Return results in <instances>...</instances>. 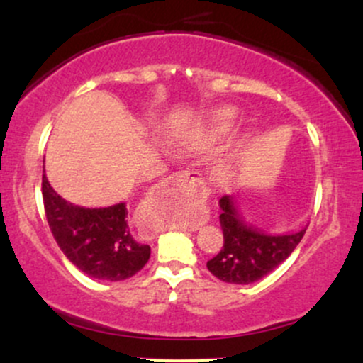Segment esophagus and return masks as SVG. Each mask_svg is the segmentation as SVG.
Wrapping results in <instances>:
<instances>
[{
	"mask_svg": "<svg viewBox=\"0 0 363 363\" xmlns=\"http://www.w3.org/2000/svg\"><path fill=\"white\" fill-rule=\"evenodd\" d=\"M170 182L182 189L187 198L193 199L194 203H201L205 199V182L198 172H189V170H181L170 176Z\"/></svg>",
	"mask_w": 363,
	"mask_h": 363,
	"instance_id": "1",
	"label": "esophagus"
}]
</instances>
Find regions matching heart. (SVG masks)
<instances>
[{"mask_svg": "<svg viewBox=\"0 0 363 363\" xmlns=\"http://www.w3.org/2000/svg\"><path fill=\"white\" fill-rule=\"evenodd\" d=\"M239 123V114L235 109H220L216 111L206 123L201 126L189 129L177 136L176 147L184 153H199L215 147L220 141L234 133ZM235 176V164L232 160H225L215 169L213 179L218 184H228Z\"/></svg>", "mask_w": 363, "mask_h": 363, "instance_id": "obj_1", "label": "heart"}]
</instances>
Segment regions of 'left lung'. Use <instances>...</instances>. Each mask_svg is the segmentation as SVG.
Here are the masks:
<instances>
[{
  "label": "left lung",
  "instance_id": "8db88e82",
  "mask_svg": "<svg viewBox=\"0 0 363 363\" xmlns=\"http://www.w3.org/2000/svg\"><path fill=\"white\" fill-rule=\"evenodd\" d=\"M223 247L206 262L211 274L225 283L249 285L280 266L302 240L306 228L294 234L269 235L242 220L232 196L220 198Z\"/></svg>",
  "mask_w": 363,
  "mask_h": 363
}]
</instances>
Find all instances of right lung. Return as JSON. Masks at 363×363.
Returning a JSON list of instances; mask_svg holds the SVG:
<instances>
[{
    "label": "right lung",
    "mask_w": 363,
    "mask_h": 363,
    "mask_svg": "<svg viewBox=\"0 0 363 363\" xmlns=\"http://www.w3.org/2000/svg\"><path fill=\"white\" fill-rule=\"evenodd\" d=\"M44 211L65 256L83 273L106 281L133 277L150 259V245L135 239L126 203L107 208L74 206L62 199L43 176Z\"/></svg>",
    "instance_id": "right-lung-1"
}]
</instances>
